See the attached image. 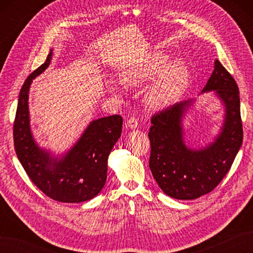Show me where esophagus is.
I'll return each instance as SVG.
<instances>
[{
  "label": "esophagus",
  "instance_id": "34e87169",
  "mask_svg": "<svg viewBox=\"0 0 253 253\" xmlns=\"http://www.w3.org/2000/svg\"><path fill=\"white\" fill-rule=\"evenodd\" d=\"M127 126L130 128V129H135L138 126V120L136 117H130L129 120L127 121Z\"/></svg>",
  "mask_w": 253,
  "mask_h": 253
}]
</instances>
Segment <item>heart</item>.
<instances>
[{"label": "heart", "instance_id": "obj_1", "mask_svg": "<svg viewBox=\"0 0 253 253\" xmlns=\"http://www.w3.org/2000/svg\"><path fill=\"white\" fill-rule=\"evenodd\" d=\"M169 57L161 53L150 55L124 75L123 80L131 84L157 80L144 96L146 104L152 110L168 106L185 92L190 80V69L182 61H175L166 67Z\"/></svg>", "mask_w": 253, "mask_h": 253}]
</instances>
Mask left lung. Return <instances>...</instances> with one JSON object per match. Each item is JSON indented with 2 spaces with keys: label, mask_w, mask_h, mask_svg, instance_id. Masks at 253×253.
<instances>
[{
  "label": "left lung",
  "mask_w": 253,
  "mask_h": 253,
  "mask_svg": "<svg viewBox=\"0 0 253 253\" xmlns=\"http://www.w3.org/2000/svg\"><path fill=\"white\" fill-rule=\"evenodd\" d=\"M214 91L225 107L221 131L206 147H188L182 118L195 99L179 102L154 114L149 139V166L159 187L178 200H193L211 192L228 173L243 144L239 90L218 60L202 92Z\"/></svg>",
  "instance_id": "8db88e82"
}]
</instances>
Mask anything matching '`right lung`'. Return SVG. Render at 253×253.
Returning a JSON list of instances; mask_svg holds the SVG:
<instances>
[{
  "label": "right lung",
  "instance_id": "right-lung-1",
  "mask_svg": "<svg viewBox=\"0 0 253 253\" xmlns=\"http://www.w3.org/2000/svg\"><path fill=\"white\" fill-rule=\"evenodd\" d=\"M51 58L52 50L21 87L14 122L15 151L27 175L44 195L66 203L88 201L105 185L107 158L121 137L123 118L112 115L92 121L61 157L38 146L30 129L29 89L32 80L50 65Z\"/></svg>",
  "mask_w": 253,
  "mask_h": 253
}]
</instances>
